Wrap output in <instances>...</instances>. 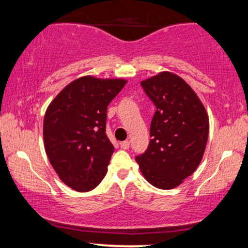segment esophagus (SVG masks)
Here are the masks:
<instances>
[{"mask_svg": "<svg viewBox=\"0 0 248 248\" xmlns=\"http://www.w3.org/2000/svg\"><path fill=\"white\" fill-rule=\"evenodd\" d=\"M121 148L124 149V150H127V149L130 148V141L121 142Z\"/></svg>", "mask_w": 248, "mask_h": 248, "instance_id": "34e87169", "label": "esophagus"}]
</instances>
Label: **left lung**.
Masks as SVG:
<instances>
[{
	"label": "left lung",
	"mask_w": 248,
	"mask_h": 248,
	"mask_svg": "<svg viewBox=\"0 0 248 248\" xmlns=\"http://www.w3.org/2000/svg\"><path fill=\"white\" fill-rule=\"evenodd\" d=\"M155 113L148 149L135 160L145 179L161 189L174 188L198 168L209 135L205 108L182 78L169 72L141 82Z\"/></svg>",
	"instance_id": "obj_1"
}]
</instances>
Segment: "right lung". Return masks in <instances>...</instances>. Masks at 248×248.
Wrapping results in <instances>:
<instances>
[{"label": "right lung", "instance_id": "add662e5", "mask_svg": "<svg viewBox=\"0 0 248 248\" xmlns=\"http://www.w3.org/2000/svg\"><path fill=\"white\" fill-rule=\"evenodd\" d=\"M124 80L80 78L66 86L44 118L46 155L60 178L78 192L91 191L107 171L114 145L106 134L107 106Z\"/></svg>", "mask_w": 248, "mask_h": 248}]
</instances>
